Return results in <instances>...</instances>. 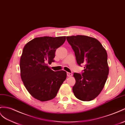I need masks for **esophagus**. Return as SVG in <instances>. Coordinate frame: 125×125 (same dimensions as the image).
<instances>
[{"label": "esophagus", "mask_w": 125, "mask_h": 125, "mask_svg": "<svg viewBox=\"0 0 125 125\" xmlns=\"http://www.w3.org/2000/svg\"><path fill=\"white\" fill-rule=\"evenodd\" d=\"M67 76H68V77H71V76H72V74L71 73H69V72H67Z\"/></svg>", "instance_id": "1"}]
</instances>
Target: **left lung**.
Returning a JSON list of instances; mask_svg holds the SVG:
<instances>
[{
	"label": "left lung",
	"mask_w": 125,
	"mask_h": 125,
	"mask_svg": "<svg viewBox=\"0 0 125 125\" xmlns=\"http://www.w3.org/2000/svg\"><path fill=\"white\" fill-rule=\"evenodd\" d=\"M79 65L83 63L82 74L74 73L72 90L75 97L83 101L95 99L103 89L109 74L106 50L98 40L84 35L67 36Z\"/></svg>",
	"instance_id": "8db88e82"
}]
</instances>
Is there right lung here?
Here are the masks:
<instances>
[{"instance_id": "obj_1", "label": "right lung", "mask_w": 125, "mask_h": 125, "mask_svg": "<svg viewBox=\"0 0 125 125\" xmlns=\"http://www.w3.org/2000/svg\"><path fill=\"white\" fill-rule=\"evenodd\" d=\"M65 40L66 36L36 37L23 48L20 59L21 79L28 92L38 100L55 98L66 78L65 71L54 72L47 63L54 61L56 49Z\"/></svg>"}]
</instances>
